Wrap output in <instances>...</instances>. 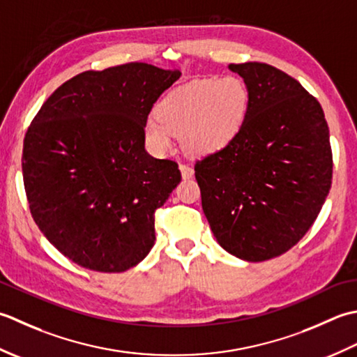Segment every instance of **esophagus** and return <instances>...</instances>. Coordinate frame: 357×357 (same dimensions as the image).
Returning <instances> with one entry per match:
<instances>
[{"mask_svg": "<svg viewBox=\"0 0 357 357\" xmlns=\"http://www.w3.org/2000/svg\"><path fill=\"white\" fill-rule=\"evenodd\" d=\"M180 172H181V177H183L185 180L194 177V169L188 165H180Z\"/></svg>", "mask_w": 357, "mask_h": 357, "instance_id": "1", "label": "esophagus"}]
</instances>
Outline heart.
<instances>
[{"label": "heart", "instance_id": "b5f03b06", "mask_svg": "<svg viewBox=\"0 0 357 357\" xmlns=\"http://www.w3.org/2000/svg\"><path fill=\"white\" fill-rule=\"evenodd\" d=\"M250 109V91L243 79L223 77L200 79L174 89L155 106V120L144 126V140L155 152L171 148L180 135L189 155L205 157L234 142Z\"/></svg>", "mask_w": 357, "mask_h": 357}]
</instances>
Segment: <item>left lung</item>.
<instances>
[{
  "instance_id": "1",
  "label": "left lung",
  "mask_w": 357,
  "mask_h": 357,
  "mask_svg": "<svg viewBox=\"0 0 357 357\" xmlns=\"http://www.w3.org/2000/svg\"><path fill=\"white\" fill-rule=\"evenodd\" d=\"M228 68L248 86V114L228 148L195 163V178L222 248L264 261L293 248L321 213L333 177L330 130L319 101L285 72Z\"/></svg>"
}]
</instances>
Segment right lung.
<instances>
[{
  "mask_svg": "<svg viewBox=\"0 0 357 357\" xmlns=\"http://www.w3.org/2000/svg\"><path fill=\"white\" fill-rule=\"evenodd\" d=\"M180 75L146 63L82 72L58 87L29 126V208L49 242L77 265L121 273L154 246L155 211L181 176L176 162L148 154L144 126Z\"/></svg>",
  "mask_w": 357,
  "mask_h": 357,
  "instance_id": "obj_1",
  "label": "right lung"
}]
</instances>
